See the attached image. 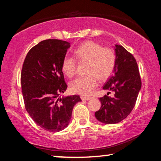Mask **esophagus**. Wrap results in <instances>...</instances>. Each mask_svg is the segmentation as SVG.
Masks as SVG:
<instances>
[{
  "instance_id": "34e87169",
  "label": "esophagus",
  "mask_w": 161,
  "mask_h": 161,
  "mask_svg": "<svg viewBox=\"0 0 161 161\" xmlns=\"http://www.w3.org/2000/svg\"><path fill=\"white\" fill-rule=\"evenodd\" d=\"M81 100H89L92 99V97H81Z\"/></svg>"
}]
</instances>
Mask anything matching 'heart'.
<instances>
[{"instance_id":"1","label":"heart","mask_w":161,"mask_h":161,"mask_svg":"<svg viewBox=\"0 0 161 161\" xmlns=\"http://www.w3.org/2000/svg\"><path fill=\"white\" fill-rule=\"evenodd\" d=\"M80 62H88L86 77H80L70 83V89L73 93L88 96L98 85L97 78L105 80L110 77L116 67V56L113 49L103 47L99 43L86 41L75 51ZM77 60L72 56L64 57L62 62V70L67 77L75 75Z\"/></svg>"}]
</instances>
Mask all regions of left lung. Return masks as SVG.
<instances>
[{
    "instance_id": "obj_1",
    "label": "left lung",
    "mask_w": 161,
    "mask_h": 161,
    "mask_svg": "<svg viewBox=\"0 0 161 161\" xmlns=\"http://www.w3.org/2000/svg\"><path fill=\"white\" fill-rule=\"evenodd\" d=\"M116 62L111 77L103 89L115 92L111 98L107 95L101 97L102 106L95 112L98 121L106 124L119 123L126 119L136 104L141 88V80L137 62L123 46L114 47Z\"/></svg>"
}]
</instances>
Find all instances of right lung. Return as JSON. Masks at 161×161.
<instances>
[{
    "instance_id": "1",
    "label": "right lung",
    "mask_w": 161,
    "mask_h": 161,
    "mask_svg": "<svg viewBox=\"0 0 161 161\" xmlns=\"http://www.w3.org/2000/svg\"><path fill=\"white\" fill-rule=\"evenodd\" d=\"M70 43L49 39L31 49L21 72L22 93L26 111L42 129L58 132L69 124L79 95L61 98L67 88L62 62Z\"/></svg>"
}]
</instances>
